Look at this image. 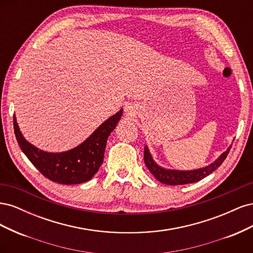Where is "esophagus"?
<instances>
[{"label": "esophagus", "instance_id": "obj_1", "mask_svg": "<svg viewBox=\"0 0 253 253\" xmlns=\"http://www.w3.org/2000/svg\"><path fill=\"white\" fill-rule=\"evenodd\" d=\"M125 112H126V114H127V115L134 114V106H132L131 104L126 105V106H125Z\"/></svg>", "mask_w": 253, "mask_h": 253}]
</instances>
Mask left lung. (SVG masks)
<instances>
[{"label": "left lung", "mask_w": 253, "mask_h": 253, "mask_svg": "<svg viewBox=\"0 0 253 253\" xmlns=\"http://www.w3.org/2000/svg\"><path fill=\"white\" fill-rule=\"evenodd\" d=\"M231 149V145L225 151L221 153L220 156L214 160V162L208 166L204 168H200V169L195 170H172V169H166L162 166H159L154 159H153L151 153L149 151L148 145L144 147V163L145 166L148 167L150 172L154 175V177L163 183L169 186H177V185H187V183H193L198 180L205 178L206 176L211 174L213 171H215L217 168L223 164L224 160L226 159L227 155L229 154V151Z\"/></svg>", "instance_id": "1"}]
</instances>
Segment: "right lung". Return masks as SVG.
I'll return each instance as SVG.
<instances>
[{
	"mask_svg": "<svg viewBox=\"0 0 253 253\" xmlns=\"http://www.w3.org/2000/svg\"><path fill=\"white\" fill-rule=\"evenodd\" d=\"M124 110H120L99 126L87 138L77 147L65 152H46L28 142L13 116V127L21 150L38 170L48 179L76 185L85 182L98 172L103 163L106 141L116 127Z\"/></svg>",
	"mask_w": 253,
	"mask_h": 253,
	"instance_id": "right-lung-1",
	"label": "right lung"
}]
</instances>
